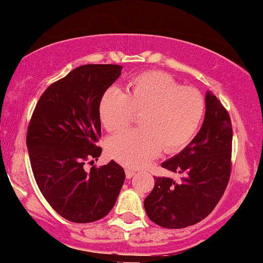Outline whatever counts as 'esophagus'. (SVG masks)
<instances>
[{
    "mask_svg": "<svg viewBox=\"0 0 263 263\" xmlns=\"http://www.w3.org/2000/svg\"><path fill=\"white\" fill-rule=\"evenodd\" d=\"M135 174H137V173H135L134 170H132V169H125V175H126V178H128V179H132L133 176L135 175Z\"/></svg>",
    "mask_w": 263,
    "mask_h": 263,
    "instance_id": "esophagus-1",
    "label": "esophagus"
}]
</instances>
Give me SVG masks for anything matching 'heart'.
<instances>
[{
    "label": "heart",
    "instance_id": "b5f03b06",
    "mask_svg": "<svg viewBox=\"0 0 263 263\" xmlns=\"http://www.w3.org/2000/svg\"><path fill=\"white\" fill-rule=\"evenodd\" d=\"M135 113L139 129L119 133L107 143L109 155L125 166L143 167L160 152L182 149L194 138L205 113V99L193 87H181L159 70L135 77L125 93L105 90L99 118L108 132L126 128Z\"/></svg>",
    "mask_w": 263,
    "mask_h": 263
}]
</instances>
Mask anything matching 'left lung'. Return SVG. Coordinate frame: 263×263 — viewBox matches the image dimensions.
<instances>
[{
	"label": "left lung",
	"mask_w": 263,
	"mask_h": 263,
	"mask_svg": "<svg viewBox=\"0 0 263 263\" xmlns=\"http://www.w3.org/2000/svg\"><path fill=\"white\" fill-rule=\"evenodd\" d=\"M205 119L199 133L179 154L161 164L180 174V181L155 178L144 200L149 219L166 229H184L205 219L225 193L231 173L232 125L214 93L206 92Z\"/></svg>",
	"instance_id": "left-lung-1"
}]
</instances>
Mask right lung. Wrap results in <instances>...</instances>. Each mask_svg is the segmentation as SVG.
I'll use <instances>...</instances> for the list:
<instances>
[{
  "label": "right lung",
  "mask_w": 263,
  "mask_h": 263,
  "mask_svg": "<svg viewBox=\"0 0 263 263\" xmlns=\"http://www.w3.org/2000/svg\"><path fill=\"white\" fill-rule=\"evenodd\" d=\"M122 69L118 64L76 68L44 90L29 122L26 141L38 187L53 210L72 222L107 216L125 180L114 160L84 167L102 154L99 100Z\"/></svg>",
  "instance_id": "add662e5"
}]
</instances>
